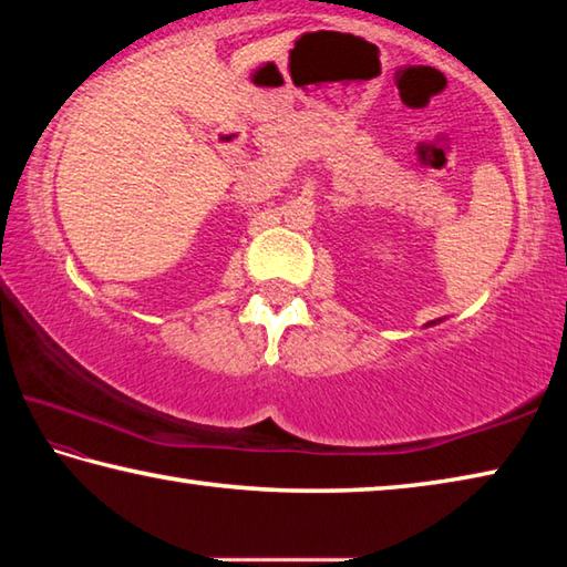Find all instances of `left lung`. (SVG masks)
<instances>
[{"label":"left lung","mask_w":567,"mask_h":567,"mask_svg":"<svg viewBox=\"0 0 567 567\" xmlns=\"http://www.w3.org/2000/svg\"><path fill=\"white\" fill-rule=\"evenodd\" d=\"M437 322H440V320H433V322H427V324H437Z\"/></svg>","instance_id":"1"}]
</instances>
